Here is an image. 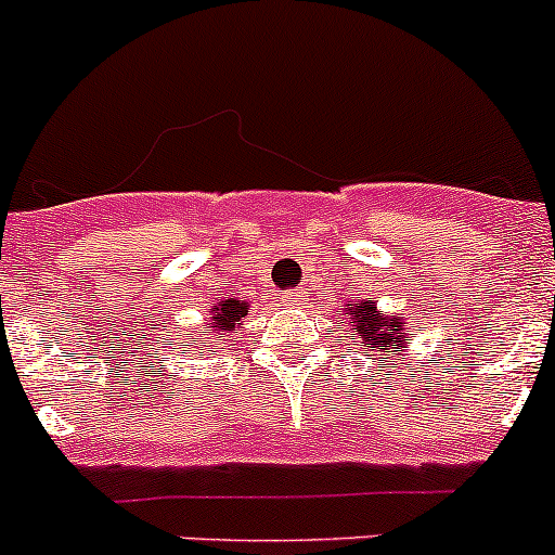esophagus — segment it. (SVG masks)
I'll use <instances>...</instances> for the list:
<instances>
[{
    "label": "esophagus",
    "instance_id": "obj_1",
    "mask_svg": "<svg viewBox=\"0 0 555 555\" xmlns=\"http://www.w3.org/2000/svg\"><path fill=\"white\" fill-rule=\"evenodd\" d=\"M306 300V295L300 293V289H284L282 293V304L287 306V309H300Z\"/></svg>",
    "mask_w": 555,
    "mask_h": 555
}]
</instances>
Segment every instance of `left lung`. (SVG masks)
Masks as SVG:
<instances>
[{"label": "left lung", "instance_id": "8db88e82", "mask_svg": "<svg viewBox=\"0 0 555 555\" xmlns=\"http://www.w3.org/2000/svg\"><path fill=\"white\" fill-rule=\"evenodd\" d=\"M347 320H349V336L358 338V347L365 352H392L398 354L412 338V327L401 317H382L376 311V304L371 300H349L347 304ZM396 365V363H392ZM382 369V365H379ZM387 369V363H385Z\"/></svg>", "mask_w": 555, "mask_h": 555}]
</instances>
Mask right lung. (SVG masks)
<instances>
[{"label":"right lung","instance_id":"obj_1","mask_svg":"<svg viewBox=\"0 0 555 555\" xmlns=\"http://www.w3.org/2000/svg\"><path fill=\"white\" fill-rule=\"evenodd\" d=\"M244 317H246L244 300H235V298L222 300V304L214 309L211 322H208V325H211V331H214V336H217V341H222L224 333H230L235 325H241V320H244ZM190 347H192V344H184V352H190Z\"/></svg>","mask_w":555,"mask_h":555}]
</instances>
